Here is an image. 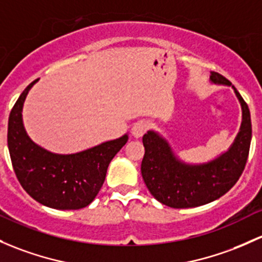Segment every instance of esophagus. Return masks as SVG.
I'll return each instance as SVG.
<instances>
[{
  "label": "esophagus",
  "instance_id": "obj_1",
  "mask_svg": "<svg viewBox=\"0 0 262 262\" xmlns=\"http://www.w3.org/2000/svg\"><path fill=\"white\" fill-rule=\"evenodd\" d=\"M148 130V124L145 122H138L133 125L132 128V134H133L134 138H140L143 137V134Z\"/></svg>",
  "mask_w": 262,
  "mask_h": 262
}]
</instances>
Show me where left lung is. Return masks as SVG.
Listing matches in <instances>:
<instances>
[{
  "label": "left lung",
  "instance_id": "obj_1",
  "mask_svg": "<svg viewBox=\"0 0 262 262\" xmlns=\"http://www.w3.org/2000/svg\"><path fill=\"white\" fill-rule=\"evenodd\" d=\"M210 80L232 88L241 104L240 132L228 150L205 163H186L158 132L148 130L143 136L142 177L152 196L168 207L192 208L219 200L235 186L246 166L252 134L249 106L236 88L219 73L212 71Z\"/></svg>",
  "mask_w": 262,
  "mask_h": 262
}]
</instances>
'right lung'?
I'll use <instances>...</instances> for the list:
<instances>
[{
	"mask_svg": "<svg viewBox=\"0 0 262 262\" xmlns=\"http://www.w3.org/2000/svg\"><path fill=\"white\" fill-rule=\"evenodd\" d=\"M37 80L22 92L8 118L7 144L16 177L22 188L46 207H86L100 191L110 161L128 142V134L73 154L40 147L27 136L22 122L25 99Z\"/></svg>",
	"mask_w": 262,
	"mask_h": 262,
	"instance_id": "add662e5",
	"label": "right lung"
}]
</instances>
